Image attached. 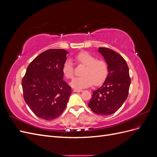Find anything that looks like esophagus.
I'll return each instance as SVG.
<instances>
[{
    "label": "esophagus",
    "instance_id": "esophagus-1",
    "mask_svg": "<svg viewBox=\"0 0 157 157\" xmlns=\"http://www.w3.org/2000/svg\"><path fill=\"white\" fill-rule=\"evenodd\" d=\"M73 91L75 92H82V90H78V89H74Z\"/></svg>",
    "mask_w": 157,
    "mask_h": 157
}]
</instances>
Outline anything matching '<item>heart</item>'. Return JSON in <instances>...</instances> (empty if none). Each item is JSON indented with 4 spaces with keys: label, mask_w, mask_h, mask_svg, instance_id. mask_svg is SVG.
I'll use <instances>...</instances> for the list:
<instances>
[{
    "label": "heart",
    "mask_w": 157,
    "mask_h": 157,
    "mask_svg": "<svg viewBox=\"0 0 157 157\" xmlns=\"http://www.w3.org/2000/svg\"><path fill=\"white\" fill-rule=\"evenodd\" d=\"M78 63L86 65L82 73V77H76L71 82L73 88L82 89L95 85L101 84L107 78L109 73L108 65L105 61L97 59L88 52H81L75 57ZM63 73L66 78H72L74 75V67L72 61L67 59L63 65Z\"/></svg>",
    "instance_id": "obj_1"
}]
</instances>
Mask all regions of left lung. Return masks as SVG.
I'll use <instances>...</instances> for the list:
<instances>
[{
    "label": "left lung",
    "instance_id": "8db88e82",
    "mask_svg": "<svg viewBox=\"0 0 157 157\" xmlns=\"http://www.w3.org/2000/svg\"><path fill=\"white\" fill-rule=\"evenodd\" d=\"M98 52L108 65L109 73L101 86L93 92L88 107L98 115H110L128 97L131 82L129 69L125 59L117 52L107 48H99Z\"/></svg>",
    "mask_w": 157,
    "mask_h": 157
}]
</instances>
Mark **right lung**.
Wrapping results in <instances>:
<instances>
[{
  "label": "right lung",
  "instance_id": "1",
  "mask_svg": "<svg viewBox=\"0 0 157 157\" xmlns=\"http://www.w3.org/2000/svg\"><path fill=\"white\" fill-rule=\"evenodd\" d=\"M68 53L63 49L44 51L29 65L22 79L25 101L42 119H55L67 106L71 88L63 80L62 69Z\"/></svg>",
  "mask_w": 157,
  "mask_h": 157
}]
</instances>
